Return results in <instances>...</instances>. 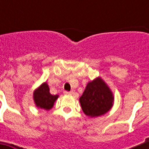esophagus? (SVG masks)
Returning a JSON list of instances; mask_svg holds the SVG:
<instances>
[{
	"instance_id": "1",
	"label": "esophagus",
	"mask_w": 149,
	"mask_h": 149,
	"mask_svg": "<svg viewBox=\"0 0 149 149\" xmlns=\"http://www.w3.org/2000/svg\"><path fill=\"white\" fill-rule=\"evenodd\" d=\"M64 94L65 95H73V92H71V91H65Z\"/></svg>"
}]
</instances>
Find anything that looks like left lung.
Listing matches in <instances>:
<instances>
[{"mask_svg":"<svg viewBox=\"0 0 149 149\" xmlns=\"http://www.w3.org/2000/svg\"><path fill=\"white\" fill-rule=\"evenodd\" d=\"M84 113L90 117L104 114L113 106V97L106 84L98 78L89 82L79 98Z\"/></svg>","mask_w":149,"mask_h":149,"instance_id":"left-lung-1","label":"left lung"}]
</instances>
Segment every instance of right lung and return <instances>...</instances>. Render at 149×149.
I'll return each instance as SVG.
<instances>
[{"instance_id":"right-lung-1","label":"right lung","mask_w":149,"mask_h":149,"mask_svg":"<svg viewBox=\"0 0 149 149\" xmlns=\"http://www.w3.org/2000/svg\"><path fill=\"white\" fill-rule=\"evenodd\" d=\"M58 95H52L49 93L48 84L44 83L34 92V100L37 107L44 109H50L55 100H57Z\"/></svg>"}]
</instances>
